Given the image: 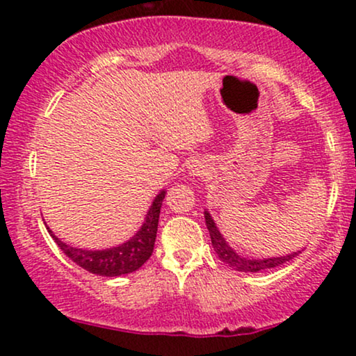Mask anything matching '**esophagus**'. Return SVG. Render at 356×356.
<instances>
[{
    "label": "esophagus",
    "mask_w": 356,
    "mask_h": 356,
    "mask_svg": "<svg viewBox=\"0 0 356 356\" xmlns=\"http://www.w3.org/2000/svg\"><path fill=\"white\" fill-rule=\"evenodd\" d=\"M197 172H199V170H197ZM195 175H197V174H195Z\"/></svg>",
    "instance_id": "1"
}]
</instances>
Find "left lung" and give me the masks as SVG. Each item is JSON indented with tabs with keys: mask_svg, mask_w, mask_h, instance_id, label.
Returning a JSON list of instances; mask_svg holds the SVG:
<instances>
[{
	"mask_svg": "<svg viewBox=\"0 0 356 356\" xmlns=\"http://www.w3.org/2000/svg\"><path fill=\"white\" fill-rule=\"evenodd\" d=\"M204 218H206V226H207V229H209L211 243H212V248H214L216 254L219 256V259L222 261V263H226L227 266L236 269V271H243V273L264 271V269L281 266V264H284L286 261H291L293 257H296L301 252V251H298V252H291V254H288V256L268 257V259H248V257L239 256L238 252H236L234 249H232L229 244L226 243V239H224L222 234L219 232L218 226H216L214 219L211 218L209 212L207 211L204 212Z\"/></svg>",
	"mask_w": 356,
	"mask_h": 356,
	"instance_id": "1",
	"label": "left lung"
}]
</instances>
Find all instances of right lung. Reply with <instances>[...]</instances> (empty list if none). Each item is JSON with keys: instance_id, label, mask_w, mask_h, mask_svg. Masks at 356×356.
I'll use <instances>...</instances> for the list:
<instances>
[{"instance_id": "right-lung-1", "label": "right lung", "mask_w": 356, "mask_h": 356, "mask_svg": "<svg viewBox=\"0 0 356 356\" xmlns=\"http://www.w3.org/2000/svg\"><path fill=\"white\" fill-rule=\"evenodd\" d=\"M165 197V191H162L157 197L154 199L150 206L144 226L137 231L134 238H130L127 243L120 246L102 249V251H87V249L72 248L67 243L60 241L55 234L47 227L48 232L58 248L65 252L73 263L79 264L80 268L87 269L88 273L97 276H120L129 275V273L137 271L142 264L152 256L155 238H157V226H159V214H161L162 201Z\"/></svg>"}]
</instances>
